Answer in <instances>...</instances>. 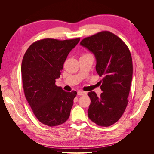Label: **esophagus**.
Returning <instances> with one entry per match:
<instances>
[{"label": "esophagus", "mask_w": 154, "mask_h": 154, "mask_svg": "<svg viewBox=\"0 0 154 154\" xmlns=\"http://www.w3.org/2000/svg\"><path fill=\"white\" fill-rule=\"evenodd\" d=\"M87 92L83 91H78V95L79 96H83V95H86Z\"/></svg>", "instance_id": "obj_1"}]
</instances>
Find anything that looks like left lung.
Listing matches in <instances>:
<instances>
[{"instance_id": "8db88e82", "label": "left lung", "mask_w": 154, "mask_h": 154, "mask_svg": "<svg viewBox=\"0 0 154 154\" xmlns=\"http://www.w3.org/2000/svg\"><path fill=\"white\" fill-rule=\"evenodd\" d=\"M80 45L94 54L96 70L103 76L100 96L94 91L88 93L91 100L88 116L97 125L109 127L122 117L128 104L133 73L131 54L122 40L106 31L85 38Z\"/></svg>"}]
</instances>
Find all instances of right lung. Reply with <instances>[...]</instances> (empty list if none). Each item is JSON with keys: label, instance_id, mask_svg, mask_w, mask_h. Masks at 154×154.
Masks as SVG:
<instances>
[{"label": "right lung", "instance_id": "1", "mask_svg": "<svg viewBox=\"0 0 154 154\" xmlns=\"http://www.w3.org/2000/svg\"><path fill=\"white\" fill-rule=\"evenodd\" d=\"M80 38L36 41L23 57L21 72L26 98L40 122L55 127L68 119L76 91L66 92L55 85L69 53Z\"/></svg>", "mask_w": 154, "mask_h": 154}]
</instances>
